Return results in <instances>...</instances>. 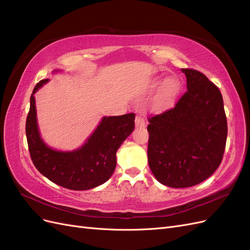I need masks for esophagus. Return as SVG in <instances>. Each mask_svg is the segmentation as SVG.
<instances>
[{
  "mask_svg": "<svg viewBox=\"0 0 250 250\" xmlns=\"http://www.w3.org/2000/svg\"><path fill=\"white\" fill-rule=\"evenodd\" d=\"M135 125H137V127H145L146 125L145 119H144L141 115H137V117H135Z\"/></svg>",
  "mask_w": 250,
  "mask_h": 250,
  "instance_id": "34e87169",
  "label": "esophagus"
}]
</instances>
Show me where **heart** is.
Here are the masks:
<instances>
[{
	"instance_id": "1",
	"label": "heart",
	"mask_w": 250,
	"mask_h": 250,
	"mask_svg": "<svg viewBox=\"0 0 250 250\" xmlns=\"http://www.w3.org/2000/svg\"><path fill=\"white\" fill-rule=\"evenodd\" d=\"M158 84V83H157ZM180 82L176 78H169L166 80L160 89V93L154 103V106L157 109H166L170 107L175 101L177 95L180 90Z\"/></svg>"
}]
</instances>
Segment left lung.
<instances>
[{"instance_id":"left-lung-1","label":"left lung","mask_w":250,"mask_h":250,"mask_svg":"<svg viewBox=\"0 0 250 250\" xmlns=\"http://www.w3.org/2000/svg\"><path fill=\"white\" fill-rule=\"evenodd\" d=\"M187 92L171 109L149 117L148 164L171 188H188L208 178L220 165L228 121L219 88L206 75L181 69Z\"/></svg>"}]
</instances>
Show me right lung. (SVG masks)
Here are the masks:
<instances>
[{
    "mask_svg": "<svg viewBox=\"0 0 250 250\" xmlns=\"http://www.w3.org/2000/svg\"><path fill=\"white\" fill-rule=\"evenodd\" d=\"M48 81L41 80L35 85L26 120L28 148L35 168L52 183L70 190H89L104 184L116 169L117 150L134 129L135 115L104 117L81 148L72 152L53 150L40 137L33 96Z\"/></svg>",
    "mask_w": 250,
    "mask_h": 250,
    "instance_id": "obj_1",
    "label": "right lung"
}]
</instances>
